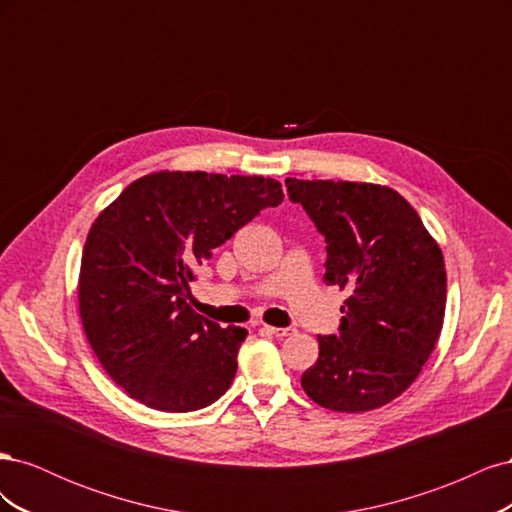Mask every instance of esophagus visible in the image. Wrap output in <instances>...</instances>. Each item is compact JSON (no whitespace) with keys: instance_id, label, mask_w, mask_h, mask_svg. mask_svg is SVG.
<instances>
[{"instance_id":"esophagus-1","label":"esophagus","mask_w":512,"mask_h":512,"mask_svg":"<svg viewBox=\"0 0 512 512\" xmlns=\"http://www.w3.org/2000/svg\"><path fill=\"white\" fill-rule=\"evenodd\" d=\"M262 331L273 337H286L290 335V329H280V327H269V324H262Z\"/></svg>"}]
</instances>
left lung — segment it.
I'll use <instances>...</instances> for the list:
<instances>
[{
  "label": "left lung",
  "mask_w": 512,
  "mask_h": 512,
  "mask_svg": "<svg viewBox=\"0 0 512 512\" xmlns=\"http://www.w3.org/2000/svg\"><path fill=\"white\" fill-rule=\"evenodd\" d=\"M288 196L327 241L324 282L346 288L337 335H318V361L301 386L318 406L367 412L421 374L446 307V271L408 200L354 181L286 179Z\"/></svg>",
  "instance_id": "8db88e82"
}]
</instances>
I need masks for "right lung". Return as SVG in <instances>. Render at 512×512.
<instances>
[{
	"instance_id": "obj_1",
	"label": "right lung",
	"mask_w": 512,
	"mask_h": 512,
	"mask_svg": "<svg viewBox=\"0 0 512 512\" xmlns=\"http://www.w3.org/2000/svg\"><path fill=\"white\" fill-rule=\"evenodd\" d=\"M284 200L280 181L209 173L136 179L91 226L79 277L83 329L123 391L162 412L218 401L237 374L247 331L188 305L194 269Z\"/></svg>"
}]
</instances>
